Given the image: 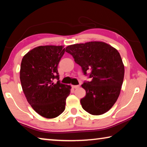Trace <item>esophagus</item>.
<instances>
[{"label":"esophagus","instance_id":"esophagus-1","mask_svg":"<svg viewBox=\"0 0 147 147\" xmlns=\"http://www.w3.org/2000/svg\"><path fill=\"white\" fill-rule=\"evenodd\" d=\"M72 87H73V88H74V89H77V88H78L79 87H80V85H76V86H72Z\"/></svg>","mask_w":147,"mask_h":147}]
</instances>
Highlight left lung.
Segmentation results:
<instances>
[{
  "label": "left lung",
  "mask_w": 147,
  "mask_h": 147,
  "mask_svg": "<svg viewBox=\"0 0 147 147\" xmlns=\"http://www.w3.org/2000/svg\"><path fill=\"white\" fill-rule=\"evenodd\" d=\"M65 51L81 67L84 75L91 78L82 85L86 91L80 99L83 109L94 115L105 113L116 102L123 85L124 67L120 54L100 41L72 45Z\"/></svg>",
  "instance_id": "left-lung-1"
}]
</instances>
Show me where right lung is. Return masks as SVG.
<instances>
[{
    "mask_svg": "<svg viewBox=\"0 0 147 147\" xmlns=\"http://www.w3.org/2000/svg\"><path fill=\"white\" fill-rule=\"evenodd\" d=\"M65 53L63 46H39L22 59L20 80L27 101L42 117L55 118L65 108L71 87L53 82L59 80L58 65Z\"/></svg>",
    "mask_w": 147,
    "mask_h": 147,
    "instance_id": "add662e5",
    "label": "right lung"
}]
</instances>
